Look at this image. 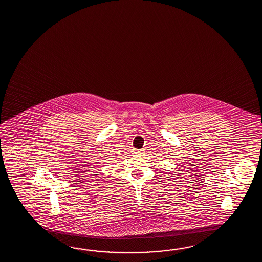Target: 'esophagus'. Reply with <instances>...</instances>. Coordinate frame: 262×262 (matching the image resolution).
Segmentation results:
<instances>
[{"instance_id": "esophagus-1", "label": "esophagus", "mask_w": 262, "mask_h": 262, "mask_svg": "<svg viewBox=\"0 0 262 262\" xmlns=\"http://www.w3.org/2000/svg\"><path fill=\"white\" fill-rule=\"evenodd\" d=\"M135 154H137V155H141V154H142V151L140 150H135Z\"/></svg>"}]
</instances>
